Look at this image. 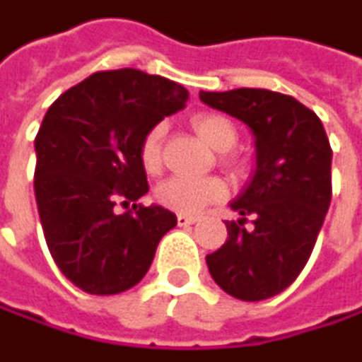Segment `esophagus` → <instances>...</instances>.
Listing matches in <instances>:
<instances>
[{"label": "esophagus", "mask_w": 362, "mask_h": 362, "mask_svg": "<svg viewBox=\"0 0 362 362\" xmlns=\"http://www.w3.org/2000/svg\"><path fill=\"white\" fill-rule=\"evenodd\" d=\"M196 221H198V216H187V214H179V216H177V223H179V227L194 225Z\"/></svg>", "instance_id": "obj_1"}]
</instances>
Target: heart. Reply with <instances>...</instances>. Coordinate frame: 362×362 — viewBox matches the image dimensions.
Instances as JSON below:
<instances>
[{
	"label": "heart",
	"mask_w": 362,
	"mask_h": 362,
	"mask_svg": "<svg viewBox=\"0 0 362 362\" xmlns=\"http://www.w3.org/2000/svg\"><path fill=\"white\" fill-rule=\"evenodd\" d=\"M192 127L206 146L223 152L221 160L225 166L235 164V158L227 152L238 141V131L229 118L221 114H198L194 116ZM162 139H164V124H156L144 135L139 144V162L148 175H156L162 166ZM225 196H227V185L218 177H204V179L173 177L156 187V200L160 206L179 214H196L204 206L218 202Z\"/></svg>",
	"instance_id": "obj_1"
}]
</instances>
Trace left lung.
<instances>
[{
  "instance_id": "8db88e82",
  "label": "left lung",
  "mask_w": 362,
  "mask_h": 362,
  "mask_svg": "<svg viewBox=\"0 0 362 362\" xmlns=\"http://www.w3.org/2000/svg\"><path fill=\"white\" fill-rule=\"evenodd\" d=\"M210 108L246 122L256 137V175L231 204L227 242L206 256L216 286L246 302L290 288L308 262L332 202V146L323 122L292 95L269 89L200 91ZM255 218L250 232L243 227Z\"/></svg>"
}]
</instances>
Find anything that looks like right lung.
<instances>
[{
	"mask_svg": "<svg viewBox=\"0 0 362 362\" xmlns=\"http://www.w3.org/2000/svg\"><path fill=\"white\" fill-rule=\"evenodd\" d=\"M183 85L135 68L102 70L64 91L35 137V198L49 254L87 294H120L148 273L177 216L148 194L144 135L185 106Z\"/></svg>",
	"mask_w": 362,
	"mask_h": 362,
	"instance_id": "add662e5",
	"label": "right lung"
}]
</instances>
